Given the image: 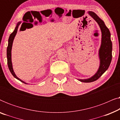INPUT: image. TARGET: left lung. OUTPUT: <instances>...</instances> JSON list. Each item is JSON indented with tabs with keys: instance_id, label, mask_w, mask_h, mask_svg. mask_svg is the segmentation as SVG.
I'll use <instances>...</instances> for the list:
<instances>
[{
	"instance_id": "left-lung-1",
	"label": "left lung",
	"mask_w": 120,
	"mask_h": 120,
	"mask_svg": "<svg viewBox=\"0 0 120 120\" xmlns=\"http://www.w3.org/2000/svg\"><path fill=\"white\" fill-rule=\"evenodd\" d=\"M88 13L89 15L97 22L101 30V45L98 53L100 64L97 71L91 78L86 79H78V80L83 82H91L98 80L109 68L112 60V42L111 41V34L109 29L106 27L104 21L100 19L94 12L88 11Z\"/></svg>"
}]
</instances>
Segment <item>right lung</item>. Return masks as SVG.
<instances>
[{"instance_id": "1", "label": "right lung", "mask_w": 120, "mask_h": 120, "mask_svg": "<svg viewBox=\"0 0 120 120\" xmlns=\"http://www.w3.org/2000/svg\"><path fill=\"white\" fill-rule=\"evenodd\" d=\"M21 23V22H19L17 23V25H16L15 28V30L14 32H13L12 33L10 34V35L9 40H8V46L7 47V60H8V67H9V69L11 73L12 74V75L14 76V78H15L16 79L19 80V81L22 82L26 84H28L27 83L25 82L22 81V80H21L20 79L18 78V77L16 76V75L15 73V72L14 71V69H13V67H12V60H11V50H12V44H13V41H14V38L15 37V36L17 34V30H18V28H19V24Z\"/></svg>"}]
</instances>
